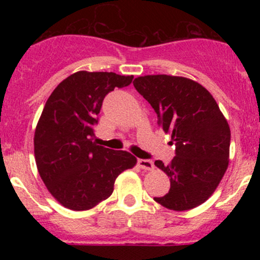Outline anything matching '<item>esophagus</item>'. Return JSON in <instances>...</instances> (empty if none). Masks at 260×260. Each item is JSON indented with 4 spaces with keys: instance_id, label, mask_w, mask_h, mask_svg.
I'll list each match as a JSON object with an SVG mask.
<instances>
[{
    "instance_id": "1",
    "label": "esophagus",
    "mask_w": 260,
    "mask_h": 260,
    "mask_svg": "<svg viewBox=\"0 0 260 260\" xmlns=\"http://www.w3.org/2000/svg\"><path fill=\"white\" fill-rule=\"evenodd\" d=\"M138 165L140 169L143 170H153L154 162L149 159H138Z\"/></svg>"
}]
</instances>
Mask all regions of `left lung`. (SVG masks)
Instances as JSON below:
<instances>
[{"instance_id":"obj_1","label":"left lung","mask_w":260,"mask_h":260,"mask_svg":"<svg viewBox=\"0 0 260 260\" xmlns=\"http://www.w3.org/2000/svg\"><path fill=\"white\" fill-rule=\"evenodd\" d=\"M133 85L155 110L162 129L171 132L176 147L169 165L155 161L171 184L168 194L154 201L176 211L203 204L229 166L231 132L215 99L204 86L183 77H138Z\"/></svg>"}]
</instances>
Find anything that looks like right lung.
Masks as SVG:
<instances>
[{
    "label": "right lung",
    "mask_w": 260,
    "mask_h": 260,
    "mask_svg": "<svg viewBox=\"0 0 260 260\" xmlns=\"http://www.w3.org/2000/svg\"><path fill=\"white\" fill-rule=\"evenodd\" d=\"M133 76L80 71L62 80L47 99L34 136L38 171L49 192L72 210H88L112 194L116 178L137 159L96 145L98 115L115 88Z\"/></svg>",
    "instance_id": "obj_1"
}]
</instances>
